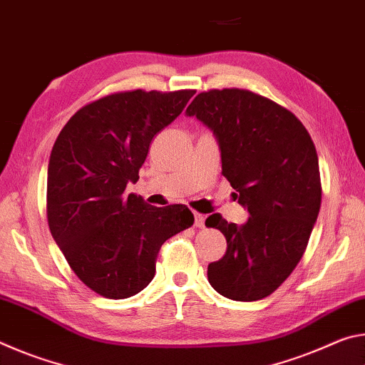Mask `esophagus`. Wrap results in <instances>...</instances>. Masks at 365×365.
Listing matches in <instances>:
<instances>
[{"mask_svg": "<svg viewBox=\"0 0 365 365\" xmlns=\"http://www.w3.org/2000/svg\"><path fill=\"white\" fill-rule=\"evenodd\" d=\"M205 222H206V215H205V214L195 212V225H196L197 228L205 227Z\"/></svg>", "mask_w": 365, "mask_h": 365, "instance_id": "obj_1", "label": "esophagus"}]
</instances>
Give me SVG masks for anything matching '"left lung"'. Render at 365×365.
<instances>
[{
  "label": "left lung",
  "mask_w": 365,
  "mask_h": 365,
  "mask_svg": "<svg viewBox=\"0 0 365 365\" xmlns=\"http://www.w3.org/2000/svg\"><path fill=\"white\" fill-rule=\"evenodd\" d=\"M187 115L214 132L222 175L250 212L243 225L220 214L206 219L227 240L224 257L207 265L209 283L228 299H262L298 265L317 220L322 185L316 146L292 110L250 90L202 91Z\"/></svg>",
  "instance_id": "1"
}]
</instances>
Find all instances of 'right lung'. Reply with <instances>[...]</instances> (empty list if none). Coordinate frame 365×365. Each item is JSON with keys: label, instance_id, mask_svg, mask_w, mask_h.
Segmentation results:
<instances>
[{"label": "right lung", "instance_id": "obj_1", "mask_svg": "<svg viewBox=\"0 0 365 365\" xmlns=\"http://www.w3.org/2000/svg\"><path fill=\"white\" fill-rule=\"evenodd\" d=\"M195 90H132L78 109L58 135L48 164L46 214L54 242L86 287L109 299L153 280L165 240L193 225L185 205L154 207L125 195L148 150Z\"/></svg>", "mask_w": 365, "mask_h": 365}]
</instances>
